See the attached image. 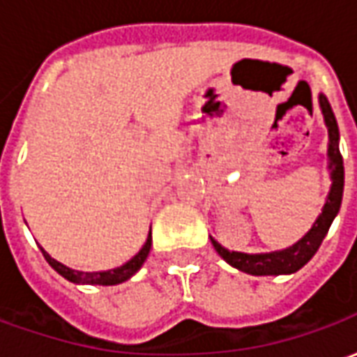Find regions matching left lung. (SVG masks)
Listing matches in <instances>:
<instances>
[{
	"label": "left lung",
	"mask_w": 357,
	"mask_h": 357,
	"mask_svg": "<svg viewBox=\"0 0 357 357\" xmlns=\"http://www.w3.org/2000/svg\"><path fill=\"white\" fill-rule=\"evenodd\" d=\"M319 107H321L325 124L329 130V168H331V185L329 197L323 206V212L319 218L315 220L312 229L302 237V239L292 245V247L279 250V252H269V255H245V252H229L225 250L222 245H218L216 241L212 239V245L216 248V252L225 262L233 266V268L241 269L250 275H281V273H294L298 271L304 264L312 260V256L317 252V248L325 239V235L329 231L333 220L340 210V202H342V189H344V164H342V155L338 149V126L337 118L333 114L329 101L325 95H319Z\"/></svg>",
	"instance_id": "obj_1"
}]
</instances>
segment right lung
I'll return each instance as SVG.
<instances>
[{
  "mask_svg": "<svg viewBox=\"0 0 357 357\" xmlns=\"http://www.w3.org/2000/svg\"><path fill=\"white\" fill-rule=\"evenodd\" d=\"M151 243H153V239H151V233H149L147 243L143 245V248H141L137 255L133 256L130 262H126L124 266H120V268L116 269H109V271H95V273H84V271H76V269L66 268V266H63V264L57 262V260H53V258H51L43 248H42V255L43 258L47 260V264H50L51 268L57 271L59 275H63L65 279H68V281H73V283L118 284V283H124V281H128L133 273H137V269H139L141 266H143V262L147 260L149 250H151Z\"/></svg>",
  "mask_w": 357,
  "mask_h": 357,
  "instance_id": "add662e5",
  "label": "right lung"
}]
</instances>
